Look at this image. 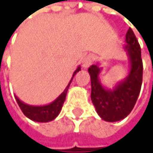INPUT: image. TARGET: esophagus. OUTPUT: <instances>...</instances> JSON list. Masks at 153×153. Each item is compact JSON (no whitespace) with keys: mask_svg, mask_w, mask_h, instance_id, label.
Returning <instances> with one entry per match:
<instances>
[{"mask_svg":"<svg viewBox=\"0 0 153 153\" xmlns=\"http://www.w3.org/2000/svg\"><path fill=\"white\" fill-rule=\"evenodd\" d=\"M93 56H92L91 54L89 55H86V56H84V58L82 59V67L83 69H88L90 66L92 62H93Z\"/></svg>","mask_w":153,"mask_h":153,"instance_id":"1","label":"esophagus"}]
</instances>
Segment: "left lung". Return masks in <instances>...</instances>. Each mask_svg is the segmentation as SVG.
<instances>
[{"mask_svg":"<svg viewBox=\"0 0 153 153\" xmlns=\"http://www.w3.org/2000/svg\"><path fill=\"white\" fill-rule=\"evenodd\" d=\"M123 50L129 63L128 74L125 79L108 88L100 81L102 67L100 62L88 69L91 77V100L99 116L106 122H118L125 119L133 109L138 99L143 77L141 48L134 32L129 28L126 35Z\"/></svg>","mask_w":153,"mask_h":153,"instance_id":"obj_1","label":"left lung"}]
</instances>
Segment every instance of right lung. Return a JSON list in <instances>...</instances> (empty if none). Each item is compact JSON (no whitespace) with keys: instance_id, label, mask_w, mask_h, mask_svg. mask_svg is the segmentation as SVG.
<instances>
[{"instance_id":"obj_1","label":"right lung","mask_w":153,"mask_h":153,"mask_svg":"<svg viewBox=\"0 0 153 153\" xmlns=\"http://www.w3.org/2000/svg\"><path fill=\"white\" fill-rule=\"evenodd\" d=\"M81 70V67L78 66L76 68V70L74 72L73 76L71 78L70 82L68 83V85L66 88L64 89V91L60 94L56 99H55L53 102H51L49 104H45V105H30L27 103H25L22 102L17 96H15V99L17 100V103L19 104L20 108L25 114V116L27 117L28 119H30L31 121L38 122V123H48L54 120L56 118L60 111H61L63 103L65 102V99H66V95L70 84L73 80V77L75 76V75Z\"/></svg>"}]
</instances>
